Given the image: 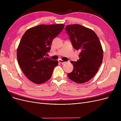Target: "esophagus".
I'll use <instances>...</instances> for the list:
<instances>
[{
  "instance_id": "34e87169",
  "label": "esophagus",
  "mask_w": 121,
  "mask_h": 121,
  "mask_svg": "<svg viewBox=\"0 0 121 121\" xmlns=\"http://www.w3.org/2000/svg\"><path fill=\"white\" fill-rule=\"evenodd\" d=\"M58 61H59V63H61L62 64H63L65 63V61H64V60H61V59H60L59 60H58Z\"/></svg>"
}]
</instances>
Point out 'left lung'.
<instances>
[{
  "label": "left lung",
  "instance_id": "left-lung-1",
  "mask_svg": "<svg viewBox=\"0 0 121 121\" xmlns=\"http://www.w3.org/2000/svg\"><path fill=\"white\" fill-rule=\"evenodd\" d=\"M74 48L80 50L77 61H71L74 69L68 77L77 83H84L92 78L98 71L104 52L98 36L93 30L79 24L65 28Z\"/></svg>",
  "mask_w": 121,
  "mask_h": 121
}]
</instances>
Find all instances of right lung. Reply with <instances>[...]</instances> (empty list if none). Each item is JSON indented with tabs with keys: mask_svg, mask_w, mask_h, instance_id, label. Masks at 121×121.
<instances>
[{
	"mask_svg": "<svg viewBox=\"0 0 121 121\" xmlns=\"http://www.w3.org/2000/svg\"><path fill=\"white\" fill-rule=\"evenodd\" d=\"M65 25H40L25 32L17 49V59L27 78L35 84L45 82L51 78L57 60L45 56L53 39L63 30Z\"/></svg>",
	"mask_w": 121,
	"mask_h": 121,
	"instance_id": "add662e5",
	"label": "right lung"
}]
</instances>
